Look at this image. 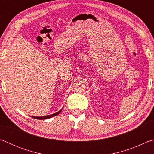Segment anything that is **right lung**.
<instances>
[{"label": "right lung", "mask_w": 154, "mask_h": 154, "mask_svg": "<svg viewBox=\"0 0 154 154\" xmlns=\"http://www.w3.org/2000/svg\"><path fill=\"white\" fill-rule=\"evenodd\" d=\"M62 109H60L59 111L57 112L56 113H54V114H51V115H49V116H42V117H35V116H32V118H35V119H48V118H52V117L57 116V115L59 114L60 112L62 111Z\"/></svg>", "instance_id": "1"}]
</instances>
